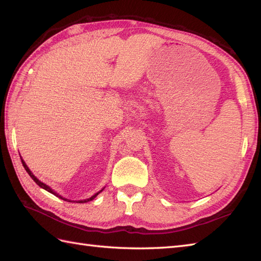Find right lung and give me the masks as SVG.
<instances>
[{"label": "right lung", "mask_w": 261, "mask_h": 261, "mask_svg": "<svg viewBox=\"0 0 261 261\" xmlns=\"http://www.w3.org/2000/svg\"><path fill=\"white\" fill-rule=\"evenodd\" d=\"M20 159H21V163H22V165H23V168H25V170L27 171V173H28V174L30 175V177H31V178H33V179H34V180L36 181V184H37V185H39V186H40L41 188L45 189V191H48L49 193L53 194L54 196H57V197H59V198H61V199H63V200H65V201H72V200H69V199H66V198H63V197H62L61 195H59L58 193H55V192L53 191V189H52V188H51L50 186H48V185H46V184L42 183V181H41V180H39V179H38V178H37V177H36V176H35V175L33 174V172H31V171L29 170V168L27 167V164L25 163V161H23V160H22V158H20ZM103 189H105V188H102L100 192H98L97 194H94L93 196H91V197H90V198H88V199H85V200H78V201H76V202H78V203H84V202H88V201L92 200L93 198H96V197H97V196H98V195H99V194H100V193H101L102 191H103Z\"/></svg>", "instance_id": "add662e5"}]
</instances>
